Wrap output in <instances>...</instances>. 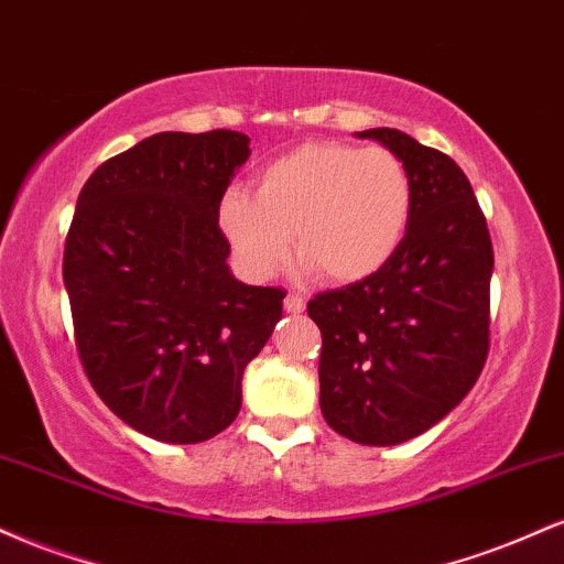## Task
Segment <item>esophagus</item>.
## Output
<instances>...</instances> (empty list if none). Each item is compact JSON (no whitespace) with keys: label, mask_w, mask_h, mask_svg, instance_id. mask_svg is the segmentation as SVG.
Returning <instances> with one entry per match:
<instances>
[{"label":"esophagus","mask_w":564,"mask_h":564,"mask_svg":"<svg viewBox=\"0 0 564 564\" xmlns=\"http://www.w3.org/2000/svg\"><path fill=\"white\" fill-rule=\"evenodd\" d=\"M283 307H286V313H304V300L300 294H286V300H283Z\"/></svg>","instance_id":"34e87169"}]
</instances>
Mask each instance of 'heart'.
<instances>
[{"label": "heart", "mask_w": 564, "mask_h": 564, "mask_svg": "<svg viewBox=\"0 0 564 564\" xmlns=\"http://www.w3.org/2000/svg\"><path fill=\"white\" fill-rule=\"evenodd\" d=\"M413 209L408 166L384 145L304 142L264 164L254 191H230L219 228L246 273L268 278L296 260L323 281L358 283L403 243Z\"/></svg>", "instance_id": "obj_1"}]
</instances>
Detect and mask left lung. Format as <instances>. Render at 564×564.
I'll list each match as a JSON object with an SVG mask.
<instances>
[{
	"instance_id": "1",
	"label": "left lung",
	"mask_w": 564,
	"mask_h": 564,
	"mask_svg": "<svg viewBox=\"0 0 564 564\" xmlns=\"http://www.w3.org/2000/svg\"><path fill=\"white\" fill-rule=\"evenodd\" d=\"M398 153L413 185L405 238L379 273L321 291V411L360 445L422 435L464 400L490 349L494 243L467 174L400 129H366Z\"/></svg>"
}]
</instances>
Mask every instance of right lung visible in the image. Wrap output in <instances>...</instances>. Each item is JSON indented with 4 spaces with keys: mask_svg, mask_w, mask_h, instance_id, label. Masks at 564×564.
<instances>
[{
    "mask_svg": "<svg viewBox=\"0 0 564 564\" xmlns=\"http://www.w3.org/2000/svg\"><path fill=\"white\" fill-rule=\"evenodd\" d=\"M232 129L159 132L84 183L63 251L74 341L121 422L187 445L228 430L241 379L281 321L278 286L228 270L219 204L249 159Z\"/></svg>",
    "mask_w": 564,
    "mask_h": 564,
    "instance_id": "obj_1",
    "label": "right lung"
}]
</instances>
